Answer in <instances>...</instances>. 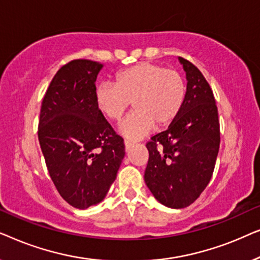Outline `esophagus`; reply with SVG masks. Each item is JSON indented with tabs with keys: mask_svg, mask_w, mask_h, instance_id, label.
Masks as SVG:
<instances>
[{
	"mask_svg": "<svg viewBox=\"0 0 260 260\" xmlns=\"http://www.w3.org/2000/svg\"><path fill=\"white\" fill-rule=\"evenodd\" d=\"M124 144H125V150H126V151H129L130 149L134 147V143H133V142H131V141H126V140H125V141H124Z\"/></svg>",
	"mask_w": 260,
	"mask_h": 260,
	"instance_id": "obj_1",
	"label": "esophagus"
}]
</instances>
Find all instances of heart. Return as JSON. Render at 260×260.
<instances>
[{
	"instance_id": "b5f03b06",
	"label": "heart",
	"mask_w": 260,
	"mask_h": 260,
	"mask_svg": "<svg viewBox=\"0 0 260 260\" xmlns=\"http://www.w3.org/2000/svg\"><path fill=\"white\" fill-rule=\"evenodd\" d=\"M186 84L176 70L140 62L119 71L115 84L103 83L95 90V104L109 120L119 123L131 103L135 111L120 127L124 136L140 140L157 126L172 124L182 109Z\"/></svg>"
}]
</instances>
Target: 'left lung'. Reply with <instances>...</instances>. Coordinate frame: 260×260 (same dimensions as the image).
Returning a JSON list of instances; mask_svg holds the SVG:
<instances>
[{"label": "left lung", "instance_id": "obj_1", "mask_svg": "<svg viewBox=\"0 0 260 260\" xmlns=\"http://www.w3.org/2000/svg\"><path fill=\"white\" fill-rule=\"evenodd\" d=\"M187 77L182 109L168 129L147 143L144 180L152 195L170 208L193 204L212 179L220 145L218 108L204 74L179 58Z\"/></svg>", "mask_w": 260, "mask_h": 260}]
</instances>
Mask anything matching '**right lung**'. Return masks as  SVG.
Instances as JSON below:
<instances>
[{"label": "right lung", "instance_id": "add662e5", "mask_svg": "<svg viewBox=\"0 0 260 260\" xmlns=\"http://www.w3.org/2000/svg\"><path fill=\"white\" fill-rule=\"evenodd\" d=\"M103 65L86 59L67 62L42 99L38 137L56 190L85 209L105 198L125 155L123 138L95 104V79Z\"/></svg>", "mask_w": 260, "mask_h": 260}]
</instances>
